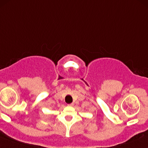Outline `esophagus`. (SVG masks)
Returning <instances> with one entry per match:
<instances>
[{
	"label": "esophagus",
	"mask_w": 148,
	"mask_h": 148,
	"mask_svg": "<svg viewBox=\"0 0 148 148\" xmlns=\"http://www.w3.org/2000/svg\"><path fill=\"white\" fill-rule=\"evenodd\" d=\"M74 103H70V104H69L68 106H74Z\"/></svg>",
	"instance_id": "esophagus-1"
}]
</instances>
